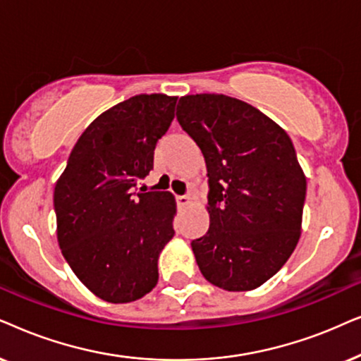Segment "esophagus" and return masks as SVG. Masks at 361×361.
Masks as SVG:
<instances>
[{
	"instance_id": "obj_1",
	"label": "esophagus",
	"mask_w": 361,
	"mask_h": 361,
	"mask_svg": "<svg viewBox=\"0 0 361 361\" xmlns=\"http://www.w3.org/2000/svg\"><path fill=\"white\" fill-rule=\"evenodd\" d=\"M176 203H178V206H188L191 203V198H190V196H186V195L176 196Z\"/></svg>"
}]
</instances>
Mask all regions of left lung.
<instances>
[{"label":"left lung","mask_w":361,"mask_h":361,"mask_svg":"<svg viewBox=\"0 0 361 361\" xmlns=\"http://www.w3.org/2000/svg\"><path fill=\"white\" fill-rule=\"evenodd\" d=\"M176 120L206 161L209 229L191 241L206 281L252 290L300 238L307 181L289 135L267 115L221 94L185 95Z\"/></svg>","instance_id":"8db88e82"}]
</instances>
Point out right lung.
I'll return each instance as SVG.
<instances>
[{
  "label": "right lung",
  "instance_id": "obj_1",
  "mask_svg": "<svg viewBox=\"0 0 361 361\" xmlns=\"http://www.w3.org/2000/svg\"><path fill=\"white\" fill-rule=\"evenodd\" d=\"M178 97L140 94L85 128L54 188L57 241L79 281L102 300L127 304L158 282V256L175 236L170 191L137 193L153 170Z\"/></svg>",
  "mask_w": 361,
  "mask_h": 361
}]
</instances>
